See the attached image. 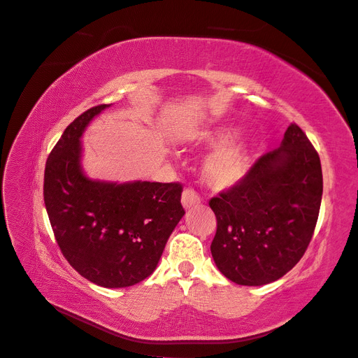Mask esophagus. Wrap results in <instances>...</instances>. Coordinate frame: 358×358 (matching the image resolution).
I'll return each instance as SVG.
<instances>
[{
    "instance_id": "1",
    "label": "esophagus",
    "mask_w": 358,
    "mask_h": 358,
    "mask_svg": "<svg viewBox=\"0 0 358 358\" xmlns=\"http://www.w3.org/2000/svg\"><path fill=\"white\" fill-rule=\"evenodd\" d=\"M199 203H200V196L194 189H185L182 192V206L187 210L196 208V206H199Z\"/></svg>"
}]
</instances>
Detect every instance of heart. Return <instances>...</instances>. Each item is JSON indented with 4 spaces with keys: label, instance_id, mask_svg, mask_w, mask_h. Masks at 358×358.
Instances as JSON below:
<instances>
[{
    "label": "heart",
    "instance_id": "obj_1",
    "mask_svg": "<svg viewBox=\"0 0 358 358\" xmlns=\"http://www.w3.org/2000/svg\"><path fill=\"white\" fill-rule=\"evenodd\" d=\"M231 136L233 131H230L229 128H218L203 131L199 134L197 140L204 148L216 149L229 143ZM249 159H251L249 158V149L245 142L230 143L224 148L218 149L206 164V180L215 189L234 188L246 178L249 162H251Z\"/></svg>",
    "mask_w": 358,
    "mask_h": 358
}]
</instances>
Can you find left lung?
<instances>
[{
    "mask_svg": "<svg viewBox=\"0 0 358 358\" xmlns=\"http://www.w3.org/2000/svg\"><path fill=\"white\" fill-rule=\"evenodd\" d=\"M322 197L321 161L296 124L282 143L249 169L239 185L209 201L216 216L213 262L233 282H275L305 254Z\"/></svg>",
    "mask_w": 358,
    "mask_h": 358,
    "instance_id": "8db88e82",
    "label": "left lung"
}]
</instances>
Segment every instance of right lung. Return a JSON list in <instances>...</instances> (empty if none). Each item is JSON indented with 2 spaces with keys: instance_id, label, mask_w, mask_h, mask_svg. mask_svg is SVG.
Listing matches in <instances>:
<instances>
[{
  "instance_id": "right-lung-1",
  "label": "right lung",
  "mask_w": 358,
  "mask_h": 358,
  "mask_svg": "<svg viewBox=\"0 0 358 358\" xmlns=\"http://www.w3.org/2000/svg\"><path fill=\"white\" fill-rule=\"evenodd\" d=\"M107 107H92L66 128L46 161L43 196L70 266L96 285L124 288L154 273L185 210L178 182L117 183L85 175L80 137Z\"/></svg>"
}]
</instances>
